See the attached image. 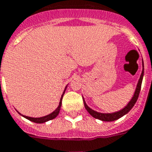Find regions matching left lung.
Here are the masks:
<instances>
[{
	"label": "left lung",
	"instance_id": "left-lung-1",
	"mask_svg": "<svg viewBox=\"0 0 152 152\" xmlns=\"http://www.w3.org/2000/svg\"><path fill=\"white\" fill-rule=\"evenodd\" d=\"M143 73H144V66H143V61H142V73H141V76H140V78H139V82H138L137 87H136L134 94L133 97L130 100V102L126 104V106H125V108H123V109L121 110L120 111H118V112H115V113H98V112L93 110L92 109H90V108L88 107L87 105V104L85 103V100L83 99L85 109L87 110V111L89 113V114H91L93 118H95L96 119H99V120H102V121H104V122H113V121H115L117 119L122 118V116H124L125 114H126V113L133 108V106L134 105L136 102H137V100L139 98V93H140V89H141V85H142Z\"/></svg>",
	"mask_w": 152,
	"mask_h": 152
}]
</instances>
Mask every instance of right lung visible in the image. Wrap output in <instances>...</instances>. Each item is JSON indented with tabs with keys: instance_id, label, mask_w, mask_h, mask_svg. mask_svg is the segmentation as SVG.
<instances>
[{
	"instance_id": "1",
	"label": "right lung",
	"mask_w": 152,
	"mask_h": 152,
	"mask_svg": "<svg viewBox=\"0 0 152 152\" xmlns=\"http://www.w3.org/2000/svg\"><path fill=\"white\" fill-rule=\"evenodd\" d=\"M66 88H67V87L65 88L64 91V93H63V95H62L61 98H60V102H59V106L56 108V110L53 111V112H52L51 113H50V114H48V115H47V116L42 117V118H30V117L22 115L21 113H20V114H21L22 116L24 117V118H26V119H28V120H30V121H31V122H35V123H43V122L50 121V120H51V119L56 118V117H57V115L59 114V110H60V108H61V105H62V99H63V96H64V92L65 90H66Z\"/></svg>"
}]
</instances>
